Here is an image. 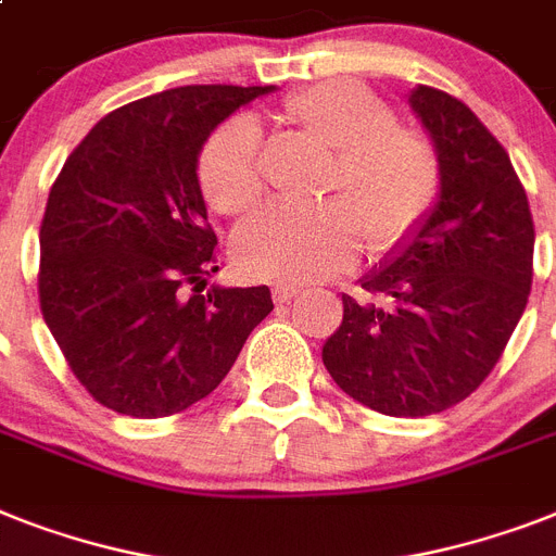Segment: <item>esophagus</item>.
Here are the masks:
<instances>
[{
    "instance_id": "esophagus-1",
    "label": "esophagus",
    "mask_w": 556,
    "mask_h": 556,
    "mask_svg": "<svg viewBox=\"0 0 556 556\" xmlns=\"http://www.w3.org/2000/svg\"><path fill=\"white\" fill-rule=\"evenodd\" d=\"M300 293V288H293V286H277L274 288V300L277 302H291L293 296Z\"/></svg>"
}]
</instances>
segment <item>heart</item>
Returning a JSON list of instances; mask_svg holds the SVG:
<instances>
[{
  "label": "heart",
  "instance_id": "1",
  "mask_svg": "<svg viewBox=\"0 0 556 556\" xmlns=\"http://www.w3.org/2000/svg\"><path fill=\"white\" fill-rule=\"evenodd\" d=\"M291 128L333 151L317 207H263L233 237L251 277L286 286L323 282L349 270L368 248L408 245L440 205L442 160L434 142L396 122L394 105L356 79H325L282 99ZM200 188L216 214L239 216L263 200L260 134L231 119L207 137L197 162Z\"/></svg>",
  "mask_w": 556,
  "mask_h": 556
}]
</instances>
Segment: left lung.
<instances>
[{
  "label": "left lung",
  "mask_w": 556,
  "mask_h": 556,
  "mask_svg": "<svg viewBox=\"0 0 556 556\" xmlns=\"http://www.w3.org/2000/svg\"><path fill=\"white\" fill-rule=\"evenodd\" d=\"M442 160V197L422 231L342 293V325L323 363L356 403L388 417H428L485 382L526 311L534 219L497 137L466 102L410 93Z\"/></svg>",
  "instance_id": "1"
}]
</instances>
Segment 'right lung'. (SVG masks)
Returning a JSON list of instances; mask_svg holds the SVG:
<instances>
[{
    "instance_id": "1",
    "label": "right lung",
    "mask_w": 556,
    "mask_h": 556,
    "mask_svg": "<svg viewBox=\"0 0 556 556\" xmlns=\"http://www.w3.org/2000/svg\"><path fill=\"white\" fill-rule=\"evenodd\" d=\"M274 85H185L116 108L67 156L39 228V308L99 405L179 414L231 371L274 311L268 286L211 288L216 233L197 160Z\"/></svg>"
}]
</instances>
